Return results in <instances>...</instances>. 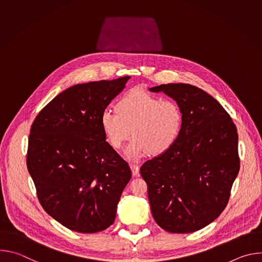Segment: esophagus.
Masks as SVG:
<instances>
[{"instance_id": "obj_1", "label": "esophagus", "mask_w": 262, "mask_h": 262, "mask_svg": "<svg viewBox=\"0 0 262 262\" xmlns=\"http://www.w3.org/2000/svg\"><path fill=\"white\" fill-rule=\"evenodd\" d=\"M130 169H132V173L134 176H137L139 175V172H140V168L138 165L136 164H130Z\"/></svg>"}]
</instances>
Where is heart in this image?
<instances>
[{
    "label": "heart",
    "instance_id": "heart-1",
    "mask_svg": "<svg viewBox=\"0 0 262 262\" xmlns=\"http://www.w3.org/2000/svg\"><path fill=\"white\" fill-rule=\"evenodd\" d=\"M100 125L108 144L121 147L129 136L124 155L137 161L149 152L159 156L174 145L183 125L180 105L172 99L142 89H134L123 94L116 102V112L104 110L100 115Z\"/></svg>",
    "mask_w": 262,
    "mask_h": 262
}]
</instances>
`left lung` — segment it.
Returning a JSON list of instances; mask_svg holds the SVG:
<instances>
[{
	"label": "left lung",
	"mask_w": 262,
	"mask_h": 262,
	"mask_svg": "<svg viewBox=\"0 0 262 262\" xmlns=\"http://www.w3.org/2000/svg\"><path fill=\"white\" fill-rule=\"evenodd\" d=\"M181 107L183 125L174 145L140 169L158 225L171 233L204 228L226 207L239 171L236 127L220 102L190 84L149 88Z\"/></svg>",
	"instance_id": "8db88e82"
}]
</instances>
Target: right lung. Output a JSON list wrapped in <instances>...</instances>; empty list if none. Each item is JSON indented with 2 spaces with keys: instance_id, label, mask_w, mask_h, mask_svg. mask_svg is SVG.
Masks as SVG:
<instances>
[{
  "instance_id": "right-lung-1",
  "label": "right lung",
  "mask_w": 262,
  "mask_h": 262,
  "mask_svg": "<svg viewBox=\"0 0 262 262\" xmlns=\"http://www.w3.org/2000/svg\"><path fill=\"white\" fill-rule=\"evenodd\" d=\"M128 80L74 85L50 101L31 126L27 167L37 196L72 231L110 227L130 180L128 164L105 141L100 125L101 113Z\"/></svg>"
}]
</instances>
